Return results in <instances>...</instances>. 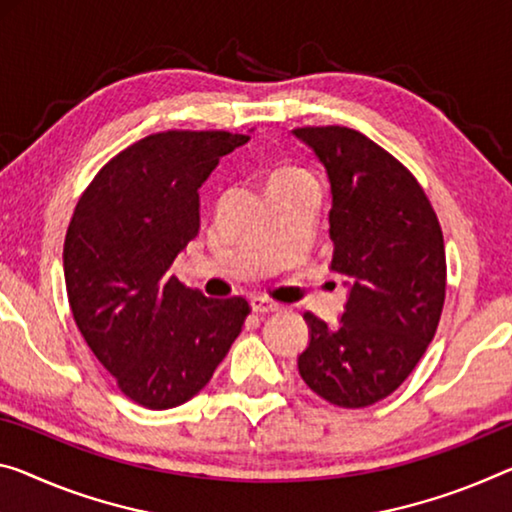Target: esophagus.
I'll use <instances>...</instances> for the list:
<instances>
[{
    "label": "esophagus",
    "mask_w": 512,
    "mask_h": 512,
    "mask_svg": "<svg viewBox=\"0 0 512 512\" xmlns=\"http://www.w3.org/2000/svg\"><path fill=\"white\" fill-rule=\"evenodd\" d=\"M251 309H254L256 313H272V311H279L281 304L270 300V297L254 295V297H251Z\"/></svg>",
    "instance_id": "1"
}]
</instances>
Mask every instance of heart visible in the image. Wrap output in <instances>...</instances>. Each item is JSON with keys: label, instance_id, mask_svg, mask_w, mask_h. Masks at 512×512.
I'll use <instances>...</instances> for the list:
<instances>
[{"label": "heart", "instance_id": "obj_1", "mask_svg": "<svg viewBox=\"0 0 512 512\" xmlns=\"http://www.w3.org/2000/svg\"><path fill=\"white\" fill-rule=\"evenodd\" d=\"M293 176H304V171H297V169H279L274 171L270 183H274V180H281V178H293Z\"/></svg>", "mask_w": 512, "mask_h": 512}]
</instances>
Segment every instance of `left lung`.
Listing matches in <instances>:
<instances>
[{"instance_id": "8db88e82", "label": "left lung", "mask_w": 512, "mask_h": 512, "mask_svg": "<svg viewBox=\"0 0 512 512\" xmlns=\"http://www.w3.org/2000/svg\"><path fill=\"white\" fill-rule=\"evenodd\" d=\"M332 185V270L348 302L336 327L304 313L302 380L338 407H368L407 380L437 332L446 297L439 219L412 171L343 125L295 128Z\"/></svg>"}]
</instances>
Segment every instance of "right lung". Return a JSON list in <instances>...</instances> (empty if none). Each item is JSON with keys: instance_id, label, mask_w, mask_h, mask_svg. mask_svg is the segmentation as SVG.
I'll return each mask as SVG.
<instances>
[{"instance_id": "obj_1", "label": "right lung", "mask_w": 512, "mask_h": 512, "mask_svg": "<svg viewBox=\"0 0 512 512\" xmlns=\"http://www.w3.org/2000/svg\"><path fill=\"white\" fill-rule=\"evenodd\" d=\"M226 130H167L112 157L77 201L64 277L84 341L119 389L169 410L210 382L249 316L245 297L215 300L169 267L199 233V187L247 144Z\"/></svg>"}]
</instances>
